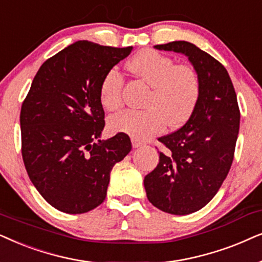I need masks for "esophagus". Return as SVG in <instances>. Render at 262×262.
<instances>
[{"label": "esophagus", "instance_id": "obj_1", "mask_svg": "<svg viewBox=\"0 0 262 262\" xmlns=\"http://www.w3.org/2000/svg\"><path fill=\"white\" fill-rule=\"evenodd\" d=\"M132 145H133L134 148H139L141 147L142 144L139 140H137V139H132Z\"/></svg>", "mask_w": 262, "mask_h": 262}]
</instances>
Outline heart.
<instances>
[{"mask_svg": "<svg viewBox=\"0 0 262 262\" xmlns=\"http://www.w3.org/2000/svg\"><path fill=\"white\" fill-rule=\"evenodd\" d=\"M133 74L151 87L145 110H124L109 117L114 133H123L137 140H147L159 133L165 123L179 127L186 122L196 105L200 82L196 72L188 64H175L172 58L153 50H144L128 62ZM123 78L111 69L100 83V103L114 111L122 105Z\"/></svg>", "mask_w": 262, "mask_h": 262, "instance_id": "b5f03b06", "label": "heart"}]
</instances>
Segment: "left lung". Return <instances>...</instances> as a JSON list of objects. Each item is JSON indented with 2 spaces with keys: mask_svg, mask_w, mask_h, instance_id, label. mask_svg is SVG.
I'll return each mask as SVG.
<instances>
[{
  "mask_svg": "<svg viewBox=\"0 0 262 262\" xmlns=\"http://www.w3.org/2000/svg\"><path fill=\"white\" fill-rule=\"evenodd\" d=\"M187 56L196 72L200 92L186 124L159 138L167 152L145 176L148 201L160 211L184 215L210 202L228 176L239 130V109L224 66L186 40L155 45Z\"/></svg>",
  "mask_w": 262,
  "mask_h": 262,
  "instance_id": "1",
  "label": "left lung"
}]
</instances>
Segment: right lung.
<instances>
[{"mask_svg": "<svg viewBox=\"0 0 262 262\" xmlns=\"http://www.w3.org/2000/svg\"><path fill=\"white\" fill-rule=\"evenodd\" d=\"M132 50L79 40L34 76L20 113L23 159L33 186L56 210L79 214L99 206L114 165L130 152L127 134L100 140L99 91L106 73Z\"/></svg>", "mask_w": 262, "mask_h": 262, "instance_id": "obj_1", "label": "right lung"}]
</instances>
